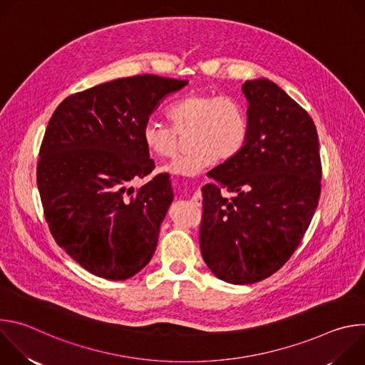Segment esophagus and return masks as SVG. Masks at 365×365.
Returning <instances> with one entry per match:
<instances>
[{
  "mask_svg": "<svg viewBox=\"0 0 365 365\" xmlns=\"http://www.w3.org/2000/svg\"><path fill=\"white\" fill-rule=\"evenodd\" d=\"M192 200L195 202V205L200 206V203H202V195H200V190H199V189H196V190L193 192V195H192Z\"/></svg>",
  "mask_w": 365,
  "mask_h": 365,
  "instance_id": "obj_1",
  "label": "esophagus"
}]
</instances>
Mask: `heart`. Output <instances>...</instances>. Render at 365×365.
<instances>
[{
	"mask_svg": "<svg viewBox=\"0 0 365 365\" xmlns=\"http://www.w3.org/2000/svg\"><path fill=\"white\" fill-rule=\"evenodd\" d=\"M172 128L148 121L143 143L154 158H172L178 148L176 133L192 131L190 151L160 168L163 173L195 178L217 159L230 160L241 153L248 138V115L242 102L230 95L192 92L176 101L166 113Z\"/></svg>",
	"mask_w": 365,
	"mask_h": 365,
	"instance_id": "obj_1",
	"label": "heart"
}]
</instances>
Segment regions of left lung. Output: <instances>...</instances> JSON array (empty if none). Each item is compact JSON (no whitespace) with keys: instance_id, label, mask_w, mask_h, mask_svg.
Masks as SVG:
<instances>
[{"instance_id":"obj_1","label":"left lung","mask_w":365,"mask_h":365,"mask_svg":"<svg viewBox=\"0 0 365 365\" xmlns=\"http://www.w3.org/2000/svg\"><path fill=\"white\" fill-rule=\"evenodd\" d=\"M248 138L211 170L199 231L205 263L218 279L251 284L276 273L300 244L321 195L314 120L274 82L245 81ZM236 193L227 200L220 187Z\"/></svg>"}]
</instances>
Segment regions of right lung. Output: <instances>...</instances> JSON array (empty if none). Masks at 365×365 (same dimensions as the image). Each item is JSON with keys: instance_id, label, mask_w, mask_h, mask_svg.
Returning a JSON list of instances; mask_svg holds the SVG:
<instances>
[{"instance_id": "add662e5", "label": "right lung", "mask_w": 365, "mask_h": 365, "mask_svg": "<svg viewBox=\"0 0 365 365\" xmlns=\"http://www.w3.org/2000/svg\"><path fill=\"white\" fill-rule=\"evenodd\" d=\"M187 81L138 75L68 96L40 147L37 186L50 232L89 273L125 280L151 259L173 202L170 176L135 190L154 163L141 131Z\"/></svg>"}]
</instances>
